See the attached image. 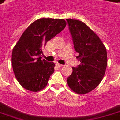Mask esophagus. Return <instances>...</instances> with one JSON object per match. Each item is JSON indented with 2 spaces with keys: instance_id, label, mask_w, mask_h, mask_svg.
<instances>
[{
  "instance_id": "34e87169",
  "label": "esophagus",
  "mask_w": 120,
  "mask_h": 120,
  "mask_svg": "<svg viewBox=\"0 0 120 120\" xmlns=\"http://www.w3.org/2000/svg\"><path fill=\"white\" fill-rule=\"evenodd\" d=\"M56 65H57V66H58L59 68H62L63 66H64L63 65H62V64H59V63H57V64H56Z\"/></svg>"
}]
</instances>
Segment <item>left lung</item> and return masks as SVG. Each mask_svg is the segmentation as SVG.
Here are the masks:
<instances>
[{
    "label": "left lung",
    "instance_id": "obj_1",
    "mask_svg": "<svg viewBox=\"0 0 120 120\" xmlns=\"http://www.w3.org/2000/svg\"><path fill=\"white\" fill-rule=\"evenodd\" d=\"M71 34L74 47L80 61L77 68L67 78L69 87L78 94L94 90L103 78L107 66V53L100 38L84 22L66 19Z\"/></svg>",
    "mask_w": 120,
    "mask_h": 120
}]
</instances>
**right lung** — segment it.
Listing matches in <instances>:
<instances>
[{
    "mask_svg": "<svg viewBox=\"0 0 120 120\" xmlns=\"http://www.w3.org/2000/svg\"><path fill=\"white\" fill-rule=\"evenodd\" d=\"M66 26L63 19L41 18L22 33L13 49L11 64L17 80L24 88L36 92L45 88L55 64L41 59L42 49Z\"/></svg>",
    "mask_w": 120,
    "mask_h": 120,
    "instance_id": "add662e5",
    "label": "right lung"
}]
</instances>
